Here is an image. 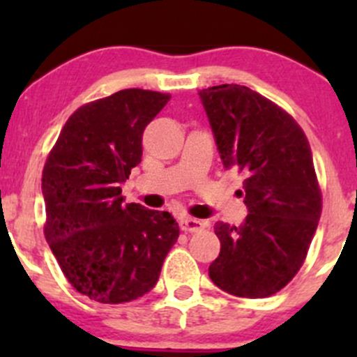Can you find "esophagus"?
I'll return each mask as SVG.
<instances>
[{"instance_id":"34e87169","label":"esophagus","mask_w":357,"mask_h":357,"mask_svg":"<svg viewBox=\"0 0 357 357\" xmlns=\"http://www.w3.org/2000/svg\"><path fill=\"white\" fill-rule=\"evenodd\" d=\"M179 228L186 233H199L205 228V225H204V221H200V219L183 218L181 221H179Z\"/></svg>"}]
</instances>
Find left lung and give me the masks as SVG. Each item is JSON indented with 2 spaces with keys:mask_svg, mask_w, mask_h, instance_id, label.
<instances>
[{
  "mask_svg": "<svg viewBox=\"0 0 357 357\" xmlns=\"http://www.w3.org/2000/svg\"><path fill=\"white\" fill-rule=\"evenodd\" d=\"M225 169L245 174L242 226L215 222L221 242L208 276L236 297L276 294L297 275L321 215L311 146L282 107L247 86L199 91Z\"/></svg>",
  "mask_w": 357,
  "mask_h": 357,
  "instance_id": "obj_1",
  "label": "left lung"
}]
</instances>
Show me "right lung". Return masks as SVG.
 <instances>
[{
    "label": "right lung",
    "mask_w": 357,
    "mask_h": 357,
    "mask_svg": "<svg viewBox=\"0 0 357 357\" xmlns=\"http://www.w3.org/2000/svg\"><path fill=\"white\" fill-rule=\"evenodd\" d=\"M169 100L132 88L86 103L46 158V242L68 283L91 301L122 304L152 290L179 236L169 212L124 204L121 195L142 162L143 131Z\"/></svg>",
    "instance_id": "obj_1"
}]
</instances>
